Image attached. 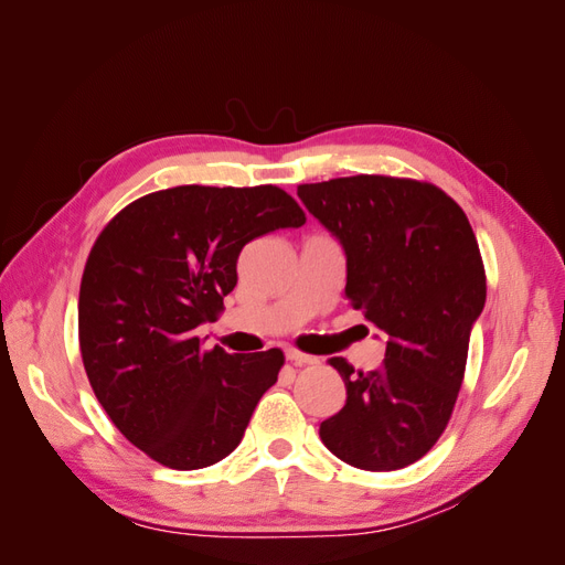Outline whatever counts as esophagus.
Here are the masks:
<instances>
[{
  "label": "esophagus",
  "mask_w": 565,
  "mask_h": 565,
  "mask_svg": "<svg viewBox=\"0 0 565 565\" xmlns=\"http://www.w3.org/2000/svg\"><path fill=\"white\" fill-rule=\"evenodd\" d=\"M285 358H287L289 363H295V365H316V363H318L316 355L301 353V351H295V349H287V351H285Z\"/></svg>",
  "instance_id": "obj_1"
}]
</instances>
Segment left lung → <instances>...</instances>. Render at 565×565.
I'll list each match as a JSON object with an SVG mask.
<instances>
[{"instance_id":"left-lung-1","label":"left lung","mask_w":565,"mask_h":565,"mask_svg":"<svg viewBox=\"0 0 565 565\" xmlns=\"http://www.w3.org/2000/svg\"><path fill=\"white\" fill-rule=\"evenodd\" d=\"M303 207L347 256L344 295L386 337L384 363L358 372L330 358L347 403L320 440L365 471H396L434 448L452 415L486 273L459 204L431 183L347 177L306 183Z\"/></svg>"}]
</instances>
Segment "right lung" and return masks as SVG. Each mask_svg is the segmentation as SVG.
<instances>
[{"instance_id": "1", "label": "right lung", "mask_w": 565, "mask_h": 565, "mask_svg": "<svg viewBox=\"0 0 565 565\" xmlns=\"http://www.w3.org/2000/svg\"><path fill=\"white\" fill-rule=\"evenodd\" d=\"M303 224L276 185H177L98 235L77 306L84 370L117 429L160 465L204 469L241 446L282 351H204L195 330L224 309L247 243Z\"/></svg>"}]
</instances>
